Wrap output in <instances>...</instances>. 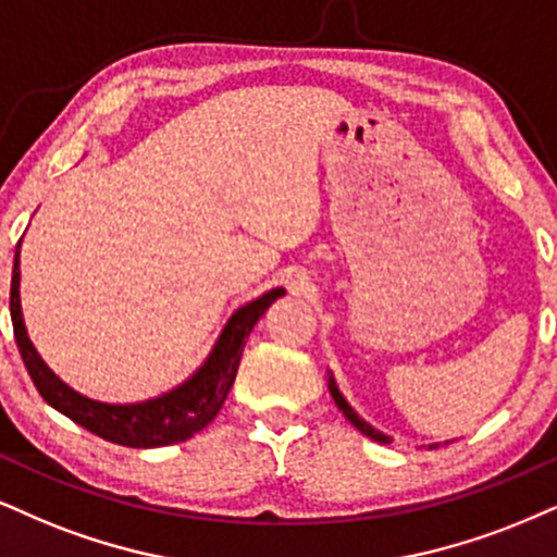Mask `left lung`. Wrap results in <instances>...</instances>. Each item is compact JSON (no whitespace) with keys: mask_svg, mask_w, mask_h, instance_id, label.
<instances>
[{"mask_svg":"<svg viewBox=\"0 0 557 557\" xmlns=\"http://www.w3.org/2000/svg\"><path fill=\"white\" fill-rule=\"evenodd\" d=\"M327 389H331V395H333V400H335V405H338V410H343V416L348 418V421H351L356 429L361 431L363 436H369V438H374V442H380V444H389V436L387 434H382V431H376L374 425H369L367 421H361L359 418V413H356V410L351 408V405L346 403V397L341 395V389H338V384H335V380H333V374L327 376ZM431 446H436V444H431Z\"/></svg>","mask_w":557,"mask_h":557,"instance_id":"obj_1","label":"left lung"}]
</instances>
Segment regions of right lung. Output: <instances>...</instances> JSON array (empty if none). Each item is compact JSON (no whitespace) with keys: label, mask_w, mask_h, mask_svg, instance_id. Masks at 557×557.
<instances>
[{"label":"right lung","mask_w":557,"mask_h":557,"mask_svg":"<svg viewBox=\"0 0 557 557\" xmlns=\"http://www.w3.org/2000/svg\"><path fill=\"white\" fill-rule=\"evenodd\" d=\"M284 289H271L263 297L247 301L245 307L232 314L224 325L211 354L206 361L188 376L183 384H177L170 393L144 403L111 405L100 400H89L79 395L77 389L61 382L40 354L27 338L23 307H20V245L15 250V265H12V286H10V314L12 327H15V341L23 356L27 374L44 400L57 408L59 413L72 418L82 429L92 431L95 436L106 442L134 446V449H154V446H168L190 438L198 431L214 421L219 410L235 384L239 359H243L247 335L252 333L256 322L263 318V312L278 297H284Z\"/></svg>","instance_id":"1"}]
</instances>
